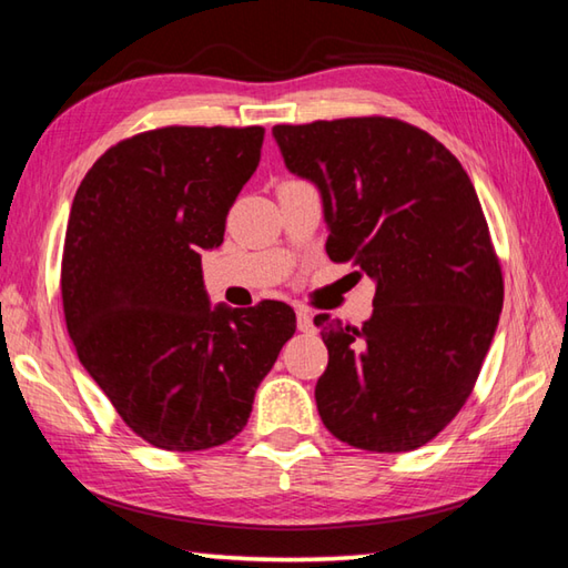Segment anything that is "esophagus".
Segmentation results:
<instances>
[{
    "label": "esophagus",
    "instance_id": "34e87169",
    "mask_svg": "<svg viewBox=\"0 0 568 568\" xmlns=\"http://www.w3.org/2000/svg\"><path fill=\"white\" fill-rule=\"evenodd\" d=\"M295 315H297V329H301V333H313L315 329V325H313V311H307V307H297L295 311Z\"/></svg>",
    "mask_w": 568,
    "mask_h": 568
}]
</instances>
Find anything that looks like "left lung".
<instances>
[{
	"label": "left lung",
	"mask_w": 568,
	"mask_h": 568,
	"mask_svg": "<svg viewBox=\"0 0 568 568\" xmlns=\"http://www.w3.org/2000/svg\"><path fill=\"white\" fill-rule=\"evenodd\" d=\"M285 166L323 193L327 255L375 277L363 327L315 315L323 425L367 452H409L471 395L504 305L477 191L455 153L392 116L277 123Z\"/></svg>",
	"instance_id": "8db88e82"
}]
</instances>
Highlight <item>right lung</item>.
<instances>
[{"mask_svg":"<svg viewBox=\"0 0 568 568\" xmlns=\"http://www.w3.org/2000/svg\"><path fill=\"white\" fill-rule=\"evenodd\" d=\"M263 126H163L101 153L71 203L61 303L71 343L133 435L225 445L295 333L291 305L213 307L201 248L261 161Z\"/></svg>","mask_w":568,"mask_h":568,"instance_id":"1","label":"right lung"}]
</instances>
